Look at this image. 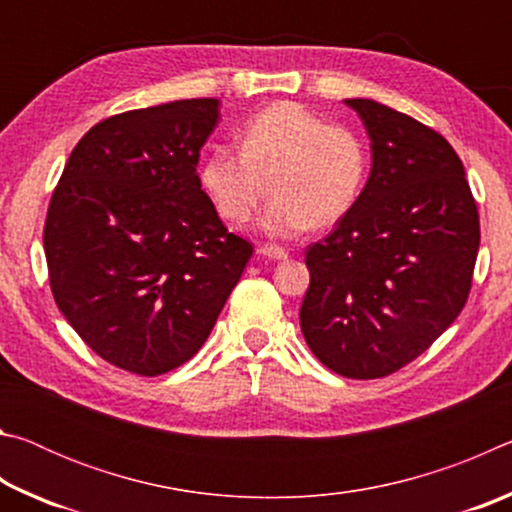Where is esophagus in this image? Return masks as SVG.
<instances>
[{
    "label": "esophagus",
    "instance_id": "obj_1",
    "mask_svg": "<svg viewBox=\"0 0 512 512\" xmlns=\"http://www.w3.org/2000/svg\"><path fill=\"white\" fill-rule=\"evenodd\" d=\"M257 253L262 255V257H268V259H287V257H289L287 250H284L282 246H275V244H264V246H259V248H257Z\"/></svg>",
    "mask_w": 512,
    "mask_h": 512
}]
</instances>
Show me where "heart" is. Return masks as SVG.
<instances>
[{
	"label": "heart",
	"mask_w": 512,
	"mask_h": 512,
	"mask_svg": "<svg viewBox=\"0 0 512 512\" xmlns=\"http://www.w3.org/2000/svg\"><path fill=\"white\" fill-rule=\"evenodd\" d=\"M241 151L214 146L198 169L214 210L246 221L266 192L262 216L271 235H293L348 216L366 189L370 149L348 124L327 121L296 101H277L246 119Z\"/></svg>",
	"instance_id": "heart-1"
}]
</instances>
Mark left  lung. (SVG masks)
Here are the masks:
<instances>
[{
  "mask_svg": "<svg viewBox=\"0 0 512 512\" xmlns=\"http://www.w3.org/2000/svg\"><path fill=\"white\" fill-rule=\"evenodd\" d=\"M372 142L354 210L307 246L305 341L336 375L379 379L418 359L461 314L479 253V210L443 135L370 99H348Z\"/></svg>",
  "mask_w": 512,
  "mask_h": 512,
  "instance_id": "left-lung-1",
  "label": "left lung"
}]
</instances>
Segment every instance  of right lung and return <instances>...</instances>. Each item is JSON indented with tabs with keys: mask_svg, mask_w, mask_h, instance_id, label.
I'll use <instances>...</instances> for the list:
<instances>
[{
	"mask_svg": "<svg viewBox=\"0 0 512 512\" xmlns=\"http://www.w3.org/2000/svg\"><path fill=\"white\" fill-rule=\"evenodd\" d=\"M216 121L212 97L112 115L74 146L51 194L42 241L56 305L133 375L192 359L253 257L196 173Z\"/></svg>",
	"mask_w": 512,
	"mask_h": 512,
	"instance_id": "1",
	"label": "right lung"
}]
</instances>
